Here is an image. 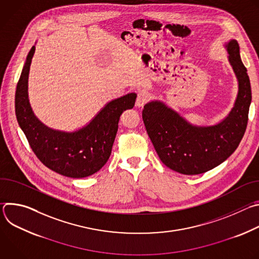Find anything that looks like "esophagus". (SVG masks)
Listing matches in <instances>:
<instances>
[{
    "label": "esophagus",
    "instance_id": "esophagus-1",
    "mask_svg": "<svg viewBox=\"0 0 259 259\" xmlns=\"http://www.w3.org/2000/svg\"><path fill=\"white\" fill-rule=\"evenodd\" d=\"M149 97H150V95H149V93H147V92H145V91L139 92L138 95H137V98H136V105H137L138 107L143 106L144 103H145L147 100H149Z\"/></svg>",
    "mask_w": 259,
    "mask_h": 259
}]
</instances>
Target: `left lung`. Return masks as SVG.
<instances>
[{
    "label": "left lung",
    "mask_w": 259,
    "mask_h": 259,
    "mask_svg": "<svg viewBox=\"0 0 259 259\" xmlns=\"http://www.w3.org/2000/svg\"><path fill=\"white\" fill-rule=\"evenodd\" d=\"M228 59L238 81V94L231 112L213 125L190 123L161 100L145 103L142 119L160 160L168 168L197 175L224 163L239 146L248 122L251 86L235 39L225 43Z\"/></svg>",
    "instance_id": "1"
}]
</instances>
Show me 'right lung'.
<instances>
[{"instance_id": "1", "label": "right lung", "mask_w": 259, "mask_h": 259, "mask_svg": "<svg viewBox=\"0 0 259 259\" xmlns=\"http://www.w3.org/2000/svg\"><path fill=\"white\" fill-rule=\"evenodd\" d=\"M35 51L32 46L16 87L15 114L31 150L52 171L71 178H84L99 171L107 162L122 113L132 108L137 94L132 92L108 101L94 118L75 131L53 129L40 121L28 99V75Z\"/></svg>"}]
</instances>
